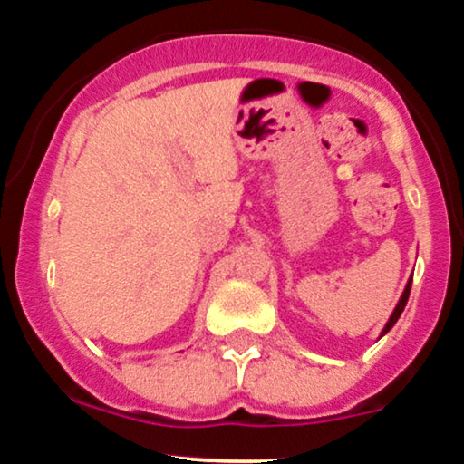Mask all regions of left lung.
I'll list each match as a JSON object with an SVG mask.
<instances>
[{"mask_svg":"<svg viewBox=\"0 0 464 464\" xmlns=\"http://www.w3.org/2000/svg\"><path fill=\"white\" fill-rule=\"evenodd\" d=\"M410 287H412V279L408 281V285H406V290H403V295H401V299H399V303H397V307H395V312L391 314V318H388V323H386V327L382 329V335L384 334H388L392 329V324H395L397 321H399V316H401V312H403V307H406V303H408V296H410Z\"/></svg>","mask_w":464,"mask_h":464,"instance_id":"8db88e82","label":"left lung"}]
</instances>
